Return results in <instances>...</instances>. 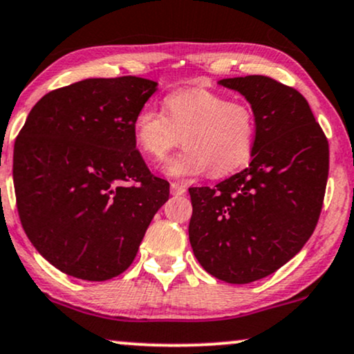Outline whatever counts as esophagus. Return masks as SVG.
I'll return each mask as SVG.
<instances>
[{"label": "esophagus", "instance_id": "obj_1", "mask_svg": "<svg viewBox=\"0 0 354 354\" xmlns=\"http://www.w3.org/2000/svg\"><path fill=\"white\" fill-rule=\"evenodd\" d=\"M186 186L181 185V183H171V194L174 196H183L186 193Z\"/></svg>", "mask_w": 354, "mask_h": 354}]
</instances>
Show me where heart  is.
<instances>
[{"instance_id": "b5f03b06", "label": "heart", "mask_w": 354, "mask_h": 354, "mask_svg": "<svg viewBox=\"0 0 354 354\" xmlns=\"http://www.w3.org/2000/svg\"><path fill=\"white\" fill-rule=\"evenodd\" d=\"M136 145L150 160H163L181 143L186 148L166 161L165 173L189 178L209 171L227 176L250 160L255 113L242 100H227L207 88H183L165 97L163 112L143 105L135 115Z\"/></svg>"}]
</instances>
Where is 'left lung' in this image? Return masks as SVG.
Here are the masks:
<instances>
[{"mask_svg":"<svg viewBox=\"0 0 354 354\" xmlns=\"http://www.w3.org/2000/svg\"><path fill=\"white\" fill-rule=\"evenodd\" d=\"M255 113L252 161L214 188H189V242L203 269L227 283L274 274L310 239L325 198L330 150L308 102L266 75L218 82Z\"/></svg>","mask_w":354,"mask_h":354,"instance_id":"1","label":"left lung"}]
</instances>
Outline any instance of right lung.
<instances>
[{"label": "right lung", "mask_w": 354, "mask_h": 354, "mask_svg": "<svg viewBox=\"0 0 354 354\" xmlns=\"http://www.w3.org/2000/svg\"><path fill=\"white\" fill-rule=\"evenodd\" d=\"M158 84L125 75L46 93L15 142L24 232L55 269L102 282L133 262L169 183L136 150L133 120Z\"/></svg>", "instance_id": "add662e5"}]
</instances>
